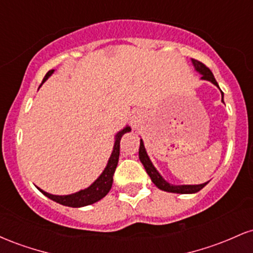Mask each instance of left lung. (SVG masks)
I'll return each instance as SVG.
<instances>
[{"label": "left lung", "mask_w": 253, "mask_h": 253, "mask_svg": "<svg viewBox=\"0 0 253 253\" xmlns=\"http://www.w3.org/2000/svg\"><path fill=\"white\" fill-rule=\"evenodd\" d=\"M191 62H193V65H194V68H195V70L201 74L202 80L210 81V82H211L214 85H216L217 88H219V84H217L215 78H214V75L211 74V71L205 65V64L199 62V60H196V59H191ZM221 95H222V102H223V92H221ZM139 159H140V162L143 163L145 170H146V172H147V175L150 176L151 181L155 183L156 187L159 188L161 190L168 191V193L194 194V193H197V191L201 190L202 188L208 183V182H206V183H202V184H194V185H191V184H188V185L170 184L169 182L165 181L163 177L161 176V173H159L158 171H157L156 168L153 167L152 162L150 161L146 150H145L144 141L141 140V139H140V147H139Z\"/></svg>", "instance_id": "obj_1"}]
</instances>
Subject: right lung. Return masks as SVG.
Here are the masks:
<instances>
[{
	"label": "right lung",
	"instance_id": "add662e5",
	"mask_svg": "<svg viewBox=\"0 0 253 253\" xmlns=\"http://www.w3.org/2000/svg\"><path fill=\"white\" fill-rule=\"evenodd\" d=\"M54 70H50L43 77L42 83L47 80L48 77L53 74ZM42 86V85H40ZM130 132V127L126 126L124 129H121L120 132H118V134L115 135V143L114 147H113V152L110 155V158L107 163V167L104 168L103 172L101 173L100 177L92 183L91 185L85 189L77 191V193L71 194V195H52V194L46 193L40 188H38L45 196H47L48 199H51L52 201L60 203L63 206H68V207L72 208H78V207H84V206L92 205V203L100 201L101 199H103L107 194L109 193L110 188L113 184V176H114L115 169H117V165L119 162V155H120V140L123 138L125 133Z\"/></svg>",
	"mask_w": 253,
	"mask_h": 253
}]
</instances>
